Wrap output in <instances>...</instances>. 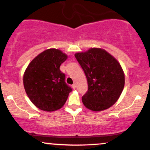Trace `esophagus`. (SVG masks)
Here are the masks:
<instances>
[{"label": "esophagus", "instance_id": "esophagus-1", "mask_svg": "<svg viewBox=\"0 0 150 150\" xmlns=\"http://www.w3.org/2000/svg\"><path fill=\"white\" fill-rule=\"evenodd\" d=\"M72 87H73L74 89H76V85H75V84H73V85H72Z\"/></svg>", "mask_w": 150, "mask_h": 150}]
</instances>
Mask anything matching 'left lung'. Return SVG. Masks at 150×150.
Here are the masks:
<instances>
[{"mask_svg":"<svg viewBox=\"0 0 150 150\" xmlns=\"http://www.w3.org/2000/svg\"><path fill=\"white\" fill-rule=\"evenodd\" d=\"M87 77L88 91L82 98L86 108L101 111L119 99L125 85L121 65L111 54L100 48H90L75 54Z\"/></svg>","mask_w":150,"mask_h":150,"instance_id":"1","label":"left lung"}]
</instances>
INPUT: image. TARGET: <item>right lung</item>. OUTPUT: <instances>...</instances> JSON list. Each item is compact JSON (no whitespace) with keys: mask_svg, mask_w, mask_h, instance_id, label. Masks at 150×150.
Masks as SVG:
<instances>
[{"mask_svg":"<svg viewBox=\"0 0 150 150\" xmlns=\"http://www.w3.org/2000/svg\"><path fill=\"white\" fill-rule=\"evenodd\" d=\"M68 56L59 49H49L30 62L23 75V84L29 99L44 111H55L65 104L71 88L65 82L60 66Z\"/></svg>","mask_w":150,"mask_h":150,"instance_id":"obj_1","label":"right lung"}]
</instances>
